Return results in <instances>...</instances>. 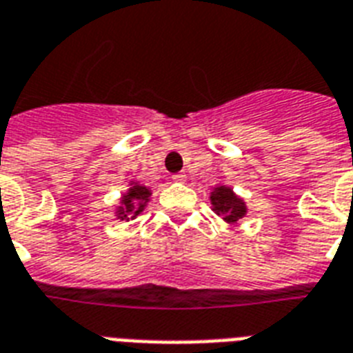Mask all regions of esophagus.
Here are the masks:
<instances>
[{
  "instance_id": "obj_1",
  "label": "esophagus",
  "mask_w": 353,
  "mask_h": 353,
  "mask_svg": "<svg viewBox=\"0 0 353 353\" xmlns=\"http://www.w3.org/2000/svg\"><path fill=\"white\" fill-rule=\"evenodd\" d=\"M171 179H173L174 182H184V180H185V174H184V173H174L173 176H171Z\"/></svg>"
}]
</instances>
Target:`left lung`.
<instances>
[{
  "instance_id": "left-lung-1",
  "label": "left lung",
  "mask_w": 353,
  "mask_h": 353,
  "mask_svg": "<svg viewBox=\"0 0 353 353\" xmlns=\"http://www.w3.org/2000/svg\"><path fill=\"white\" fill-rule=\"evenodd\" d=\"M211 204H213V211L216 215H221L225 222L241 221L242 216L246 215V204L244 200L239 199L233 190L225 188V185H216L215 191L210 196Z\"/></svg>"
}]
</instances>
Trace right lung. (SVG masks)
<instances>
[{
  "label": "right lung",
  "mask_w": 353,
  "mask_h": 353,
  "mask_svg": "<svg viewBox=\"0 0 353 353\" xmlns=\"http://www.w3.org/2000/svg\"><path fill=\"white\" fill-rule=\"evenodd\" d=\"M149 196H151V191L145 185L132 184L131 190L122 196V205L118 208L117 216L120 221L134 219V216L140 215L143 211L145 204L149 202Z\"/></svg>",
  "instance_id": "1"
}]
</instances>
